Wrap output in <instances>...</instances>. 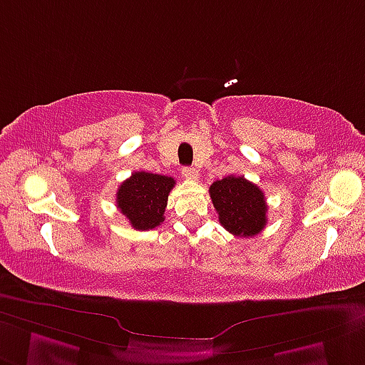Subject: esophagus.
I'll return each mask as SVG.
<instances>
[{
  "instance_id": "esophagus-1",
  "label": "esophagus",
  "mask_w": 365,
  "mask_h": 365,
  "mask_svg": "<svg viewBox=\"0 0 365 365\" xmlns=\"http://www.w3.org/2000/svg\"><path fill=\"white\" fill-rule=\"evenodd\" d=\"M182 176L189 179V181H196L199 178V171L196 168H182Z\"/></svg>"
}]
</instances>
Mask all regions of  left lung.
<instances>
[{"label":"left lung","instance_id":"left-lung-1","mask_svg":"<svg viewBox=\"0 0 365 365\" xmlns=\"http://www.w3.org/2000/svg\"><path fill=\"white\" fill-rule=\"evenodd\" d=\"M222 227L237 237H252L266 227L264 192L244 176H227L209 187Z\"/></svg>","mask_w":365,"mask_h":365}]
</instances>
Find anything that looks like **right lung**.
<instances>
[{
    "mask_svg": "<svg viewBox=\"0 0 365 365\" xmlns=\"http://www.w3.org/2000/svg\"><path fill=\"white\" fill-rule=\"evenodd\" d=\"M174 179L146 171L133 173L116 192V204L136 231H149L164 221Z\"/></svg>",
    "mask_w": 365,
    "mask_h": 365,
    "instance_id": "right-lung-1",
    "label": "right lung"
}]
</instances>
